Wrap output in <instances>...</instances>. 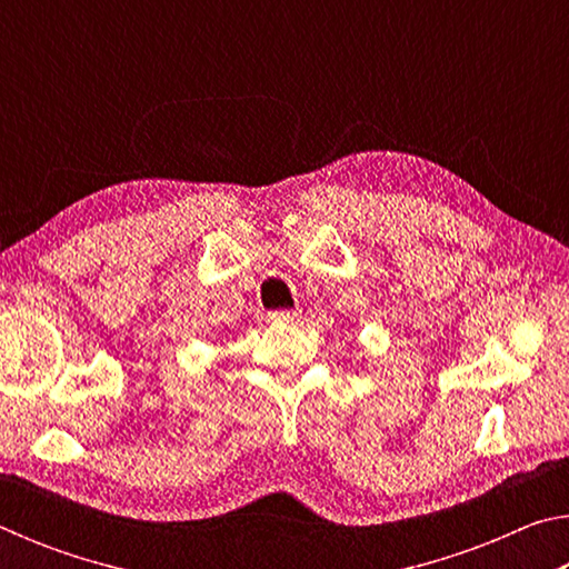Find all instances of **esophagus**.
<instances>
[{
    "mask_svg": "<svg viewBox=\"0 0 569 569\" xmlns=\"http://www.w3.org/2000/svg\"><path fill=\"white\" fill-rule=\"evenodd\" d=\"M296 311H273L271 313V321H276V323H291V321H296Z\"/></svg>",
    "mask_w": 569,
    "mask_h": 569,
    "instance_id": "1",
    "label": "esophagus"
}]
</instances>
